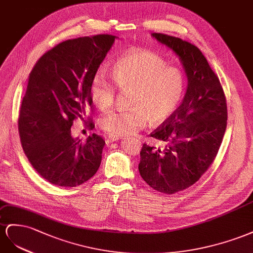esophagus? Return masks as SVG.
Listing matches in <instances>:
<instances>
[{"instance_id": "34e87169", "label": "esophagus", "mask_w": 253, "mask_h": 253, "mask_svg": "<svg viewBox=\"0 0 253 253\" xmlns=\"http://www.w3.org/2000/svg\"><path fill=\"white\" fill-rule=\"evenodd\" d=\"M122 138L121 136H117V135H108L107 136V139H106V143L107 144H109V143H112V142H115V141H118V140H121Z\"/></svg>"}]
</instances>
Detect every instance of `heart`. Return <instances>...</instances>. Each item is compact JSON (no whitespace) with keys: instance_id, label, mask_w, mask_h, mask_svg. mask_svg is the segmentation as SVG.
<instances>
[{"instance_id":"1","label":"heart","mask_w":253,"mask_h":253,"mask_svg":"<svg viewBox=\"0 0 253 253\" xmlns=\"http://www.w3.org/2000/svg\"><path fill=\"white\" fill-rule=\"evenodd\" d=\"M113 79L111 80V78ZM130 90L127 110H113L98 121L99 127L111 135L130 134L146 126L148 121L159 124L176 111L184 92L181 71L165 66L157 54L144 49L131 50L114 62L111 76L96 71L90 84V96L98 109L109 108L117 88Z\"/></svg>"}]
</instances>
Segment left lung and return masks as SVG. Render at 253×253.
I'll use <instances>...</instances> for the list:
<instances>
[{
  "mask_svg": "<svg viewBox=\"0 0 253 253\" xmlns=\"http://www.w3.org/2000/svg\"><path fill=\"white\" fill-rule=\"evenodd\" d=\"M151 36L179 57L187 85L181 105L150 133L167 145L144 144L139 171L154 190L174 194L198 181L214 161L226 131L227 104L218 77L197 46L172 36Z\"/></svg>",
  "mask_w": 253,
  "mask_h": 253,
  "instance_id": "1",
  "label": "left lung"
}]
</instances>
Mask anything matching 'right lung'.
<instances>
[{
	"mask_svg": "<svg viewBox=\"0 0 253 253\" xmlns=\"http://www.w3.org/2000/svg\"><path fill=\"white\" fill-rule=\"evenodd\" d=\"M117 38L95 35L63 41L43 55L28 76L19 113L20 139L28 161L49 183L81 185L99 168L102 136L93 133L82 143L71 127L92 105V77Z\"/></svg>",
	"mask_w": 253,
	"mask_h": 253,
	"instance_id": "1",
	"label": "right lung"
}]
</instances>
